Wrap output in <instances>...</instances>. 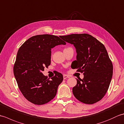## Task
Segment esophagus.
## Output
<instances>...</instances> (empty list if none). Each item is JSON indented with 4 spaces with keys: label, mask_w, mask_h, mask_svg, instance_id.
<instances>
[{
    "label": "esophagus",
    "mask_w": 124,
    "mask_h": 124,
    "mask_svg": "<svg viewBox=\"0 0 124 124\" xmlns=\"http://www.w3.org/2000/svg\"><path fill=\"white\" fill-rule=\"evenodd\" d=\"M69 78V76H68V75H63V79H66L67 78Z\"/></svg>",
    "instance_id": "obj_1"
}]
</instances>
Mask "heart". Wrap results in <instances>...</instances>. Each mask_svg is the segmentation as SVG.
I'll list each match as a JSON object with an SVG mask.
<instances>
[{"mask_svg":"<svg viewBox=\"0 0 124 124\" xmlns=\"http://www.w3.org/2000/svg\"><path fill=\"white\" fill-rule=\"evenodd\" d=\"M65 49H67V48H65Z\"/></svg>","mask_w":124,"mask_h":124,"instance_id":"1","label":"heart"}]
</instances>
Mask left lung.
<instances>
[{
    "instance_id": "8db88e82",
    "label": "left lung",
    "mask_w": 124,
    "mask_h": 124,
    "mask_svg": "<svg viewBox=\"0 0 124 124\" xmlns=\"http://www.w3.org/2000/svg\"><path fill=\"white\" fill-rule=\"evenodd\" d=\"M60 38L75 47L77 58L72 63V68L84 74L83 79H76L77 85L72 88L74 96L85 104L100 101L109 88L113 73L112 63L106 47L87 33L71 34Z\"/></svg>"
}]
</instances>
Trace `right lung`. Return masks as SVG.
Instances as JSON below:
<instances>
[{"mask_svg":"<svg viewBox=\"0 0 124 124\" xmlns=\"http://www.w3.org/2000/svg\"><path fill=\"white\" fill-rule=\"evenodd\" d=\"M65 44L59 37L46 34L32 37L20 47L13 71L18 88L29 102L44 104L56 95L63 75L57 72L49 80L42 71L51 64V49Z\"/></svg>","mask_w":124,"mask_h":124,"instance_id":"1","label":"right lung"}]
</instances>
